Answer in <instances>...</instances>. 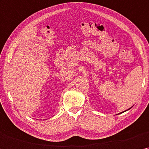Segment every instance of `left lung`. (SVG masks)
<instances>
[{"label": "left lung", "mask_w": 149, "mask_h": 149, "mask_svg": "<svg viewBox=\"0 0 149 149\" xmlns=\"http://www.w3.org/2000/svg\"><path fill=\"white\" fill-rule=\"evenodd\" d=\"M131 109V107H130V109H128V110H129V109ZM128 110H126V111H125L122 112V113H118V114H120V113H125V112H126V111H128Z\"/></svg>", "instance_id": "1"}]
</instances>
